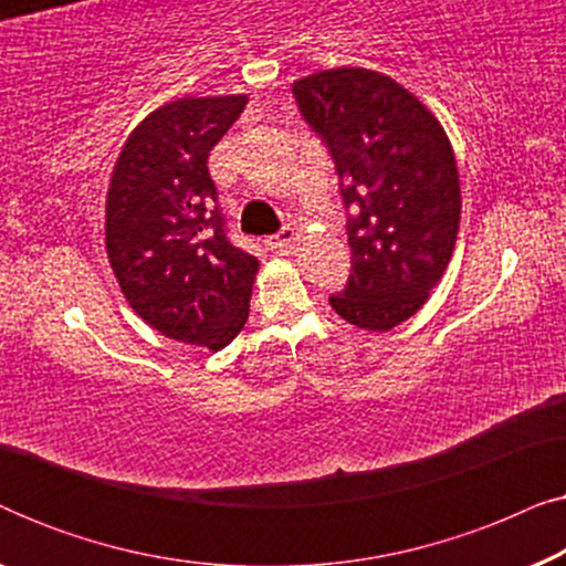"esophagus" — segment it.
<instances>
[{
    "label": "esophagus",
    "mask_w": 566,
    "mask_h": 566,
    "mask_svg": "<svg viewBox=\"0 0 566 566\" xmlns=\"http://www.w3.org/2000/svg\"><path fill=\"white\" fill-rule=\"evenodd\" d=\"M293 239H296V229L285 227V229L277 231V234L268 237V239H265V244L270 247V250H285V247H291V244H293Z\"/></svg>",
    "instance_id": "34e87169"
}]
</instances>
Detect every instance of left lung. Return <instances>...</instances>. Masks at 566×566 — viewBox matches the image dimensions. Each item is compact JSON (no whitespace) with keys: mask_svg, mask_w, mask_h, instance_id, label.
Returning <instances> with one entry per match:
<instances>
[{"mask_svg":"<svg viewBox=\"0 0 566 566\" xmlns=\"http://www.w3.org/2000/svg\"><path fill=\"white\" fill-rule=\"evenodd\" d=\"M293 95L355 206L353 270L329 304L355 327L389 332L420 312L453 258L461 180L451 138L420 97L374 69H324L293 82Z\"/></svg>","mask_w":566,"mask_h":566,"instance_id":"obj_1","label":"left lung"}]
</instances>
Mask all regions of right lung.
<instances>
[{
    "label": "right lung",
    "instance_id": "add662e5",
    "mask_svg": "<svg viewBox=\"0 0 566 566\" xmlns=\"http://www.w3.org/2000/svg\"><path fill=\"white\" fill-rule=\"evenodd\" d=\"M247 95L175 97L123 144L105 200V250L123 296L169 339L221 350L250 316L260 260L223 234L208 154Z\"/></svg>",
    "mask_w": 566,
    "mask_h": 566
}]
</instances>
